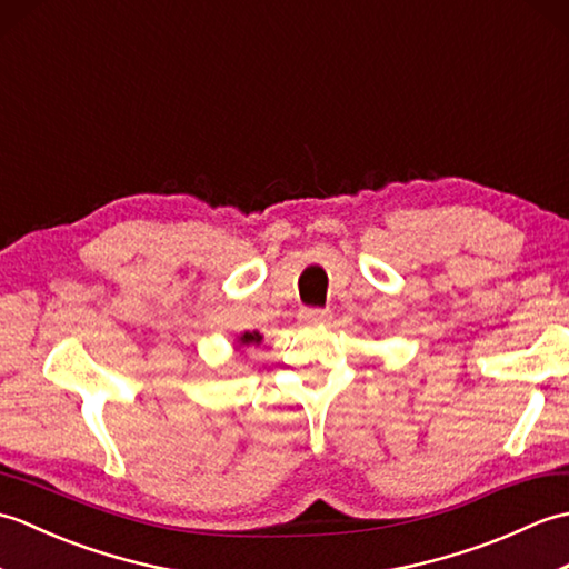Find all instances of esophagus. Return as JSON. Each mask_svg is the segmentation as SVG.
Instances as JSON below:
<instances>
[{"mask_svg": "<svg viewBox=\"0 0 569 569\" xmlns=\"http://www.w3.org/2000/svg\"><path fill=\"white\" fill-rule=\"evenodd\" d=\"M298 318L303 320L306 325H325L332 316L330 310H320V308H303L298 312Z\"/></svg>", "mask_w": 569, "mask_h": 569, "instance_id": "34e87169", "label": "esophagus"}]
</instances>
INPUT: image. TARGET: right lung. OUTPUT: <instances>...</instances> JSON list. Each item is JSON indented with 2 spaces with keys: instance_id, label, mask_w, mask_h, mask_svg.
I'll return each mask as SVG.
<instances>
[{
  "instance_id": "1",
  "label": "right lung",
  "mask_w": 569,
  "mask_h": 569,
  "mask_svg": "<svg viewBox=\"0 0 569 569\" xmlns=\"http://www.w3.org/2000/svg\"><path fill=\"white\" fill-rule=\"evenodd\" d=\"M261 342H263V335L261 332H257V330H253V332H241L237 340H234V349H239V355H241L247 347H257Z\"/></svg>"
}]
</instances>
